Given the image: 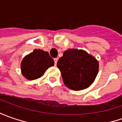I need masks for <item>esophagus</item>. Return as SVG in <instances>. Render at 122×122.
<instances>
[{
    "instance_id": "obj_1",
    "label": "esophagus",
    "mask_w": 122,
    "mask_h": 122,
    "mask_svg": "<svg viewBox=\"0 0 122 122\" xmlns=\"http://www.w3.org/2000/svg\"><path fill=\"white\" fill-rule=\"evenodd\" d=\"M58 60V58H54V62H55V65H56Z\"/></svg>"
}]
</instances>
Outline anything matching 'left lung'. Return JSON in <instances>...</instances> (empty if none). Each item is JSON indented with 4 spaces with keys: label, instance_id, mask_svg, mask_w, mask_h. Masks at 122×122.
Segmentation results:
<instances>
[{
    "label": "left lung",
    "instance_id": "8db88e82",
    "mask_svg": "<svg viewBox=\"0 0 122 122\" xmlns=\"http://www.w3.org/2000/svg\"><path fill=\"white\" fill-rule=\"evenodd\" d=\"M57 67L65 86L78 91L90 86L98 72L99 64L94 57L81 49H69L60 58Z\"/></svg>",
    "mask_w": 122,
    "mask_h": 122
}]
</instances>
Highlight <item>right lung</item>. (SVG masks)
<instances>
[{"label": "right lung", "mask_w": 122, "mask_h": 122, "mask_svg": "<svg viewBox=\"0 0 122 122\" xmlns=\"http://www.w3.org/2000/svg\"><path fill=\"white\" fill-rule=\"evenodd\" d=\"M54 65V61L47 51L35 49L26 56L21 63L23 76L28 80H34L43 75L45 71Z\"/></svg>", "instance_id": "obj_1"}]
</instances>
